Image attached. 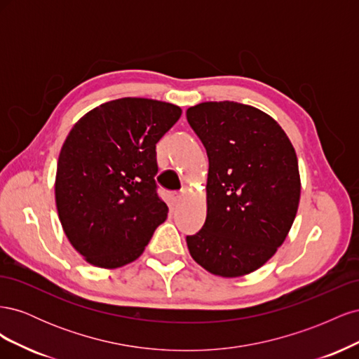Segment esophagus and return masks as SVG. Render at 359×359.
Wrapping results in <instances>:
<instances>
[{
	"label": "esophagus",
	"instance_id": "1",
	"mask_svg": "<svg viewBox=\"0 0 359 359\" xmlns=\"http://www.w3.org/2000/svg\"><path fill=\"white\" fill-rule=\"evenodd\" d=\"M170 199H172L173 203L178 205V203L181 202V199H182V194H181V193H172V194H170Z\"/></svg>",
	"mask_w": 359,
	"mask_h": 359
}]
</instances>
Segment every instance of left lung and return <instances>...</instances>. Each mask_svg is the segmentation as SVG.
I'll use <instances>...</instances> for the list:
<instances>
[{
	"mask_svg": "<svg viewBox=\"0 0 359 359\" xmlns=\"http://www.w3.org/2000/svg\"><path fill=\"white\" fill-rule=\"evenodd\" d=\"M187 121L208 156L206 220L187 236L191 257L220 277L253 273L283 244L298 211V158L285 130L236 102H205Z\"/></svg>",
	"mask_w": 359,
	"mask_h": 359,
	"instance_id": "left-lung-1",
	"label": "left lung"
}]
</instances>
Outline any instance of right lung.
I'll list each match as a JSON object with an SVG mask.
<instances>
[{
	"label": "right lung",
	"instance_id": "right-lung-1",
	"mask_svg": "<svg viewBox=\"0 0 359 359\" xmlns=\"http://www.w3.org/2000/svg\"><path fill=\"white\" fill-rule=\"evenodd\" d=\"M180 116L175 104L124 97L95 107L70 130L58 158L55 201L62 229L86 262H133L166 220L156 145Z\"/></svg>",
	"mask_w": 359,
	"mask_h": 359
}]
</instances>
